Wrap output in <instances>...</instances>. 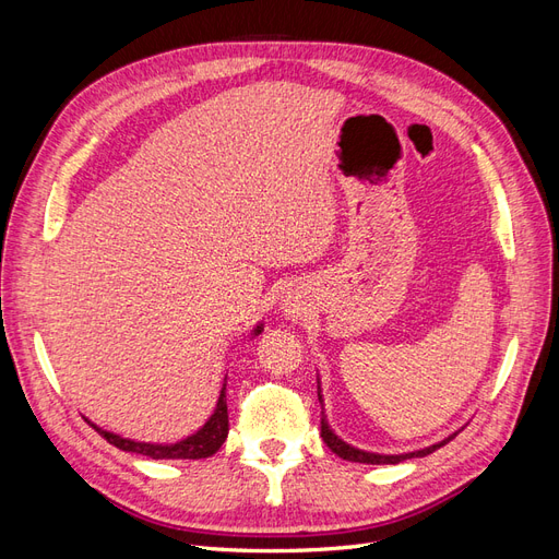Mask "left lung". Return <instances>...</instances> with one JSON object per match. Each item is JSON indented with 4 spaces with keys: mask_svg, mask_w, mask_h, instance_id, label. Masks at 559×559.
<instances>
[{
    "mask_svg": "<svg viewBox=\"0 0 559 559\" xmlns=\"http://www.w3.org/2000/svg\"><path fill=\"white\" fill-rule=\"evenodd\" d=\"M317 396H319V403H321V386H319V380H317ZM321 438H324V443L331 448V452H335L337 456H343V460L347 462H359V464H399L403 460H413V456H427L431 454L433 450L443 448L450 438H445V441L436 443V445H429L425 450H417V452H408V454H378V452H364L359 448H352L347 445L343 438H337L333 433V429L329 427L326 421V415H324V403H321Z\"/></svg>",
    "mask_w": 559,
    "mask_h": 559,
    "instance_id": "8db88e82",
    "label": "left lung"
}]
</instances>
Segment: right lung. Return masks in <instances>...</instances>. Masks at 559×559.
<instances>
[{"mask_svg":"<svg viewBox=\"0 0 559 559\" xmlns=\"http://www.w3.org/2000/svg\"><path fill=\"white\" fill-rule=\"evenodd\" d=\"M253 333H261V326H257ZM93 425V421H91ZM95 427V425H93ZM95 431L105 438L107 443L116 445L118 450L126 452H138L144 456H151V460H205V456H212L218 448L224 445L228 438V405H226V384L222 389V396H218L216 411L214 415L205 421V427L195 431L193 436L183 438L179 443L170 445H158V443H140V441H130V438H121L111 431H105L95 427Z\"/></svg>","mask_w":559,"mask_h":559,"instance_id":"add662e5","label":"right lung"}]
</instances>
